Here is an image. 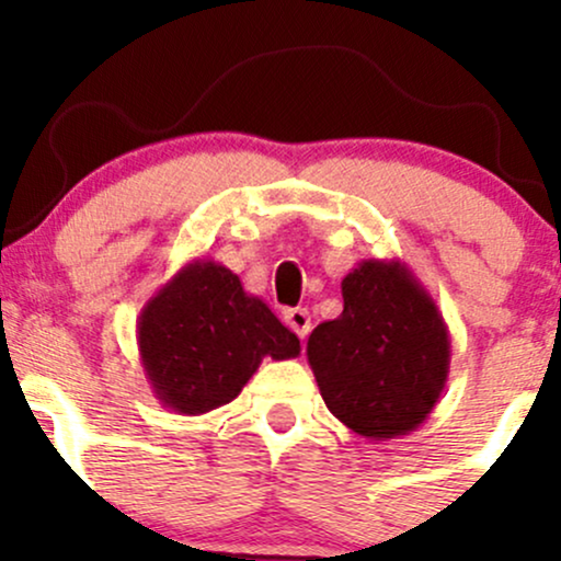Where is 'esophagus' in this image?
Wrapping results in <instances>:
<instances>
[{
	"instance_id": "esophagus-1",
	"label": "esophagus",
	"mask_w": 561,
	"mask_h": 561,
	"mask_svg": "<svg viewBox=\"0 0 561 561\" xmlns=\"http://www.w3.org/2000/svg\"><path fill=\"white\" fill-rule=\"evenodd\" d=\"M285 321L300 340H306L308 332H311V317H308L306 308H289V311H285Z\"/></svg>"
}]
</instances>
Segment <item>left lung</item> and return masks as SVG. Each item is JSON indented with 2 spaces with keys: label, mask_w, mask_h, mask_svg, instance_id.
Returning a JSON list of instances; mask_svg holds the SVG:
<instances>
[{
  "label": "left lung",
  "mask_w": 561,
  "mask_h": 561,
  "mask_svg": "<svg viewBox=\"0 0 561 561\" xmlns=\"http://www.w3.org/2000/svg\"><path fill=\"white\" fill-rule=\"evenodd\" d=\"M327 409L369 440L414 433L440 401L450 337L433 295L401 261L366 259L345 274L343 313L306 347Z\"/></svg>",
  "instance_id": "1"
}]
</instances>
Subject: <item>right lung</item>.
Here are the masks:
<instances>
[{
    "label": "right lung",
    "mask_w": 561,
    "mask_h": 561,
    "mask_svg": "<svg viewBox=\"0 0 561 561\" xmlns=\"http://www.w3.org/2000/svg\"><path fill=\"white\" fill-rule=\"evenodd\" d=\"M137 345L147 382L165 409L208 414L234 401L263 358L300 356V340L240 276L195 259L141 308Z\"/></svg>",
    "instance_id": "right-lung-1"
}]
</instances>
